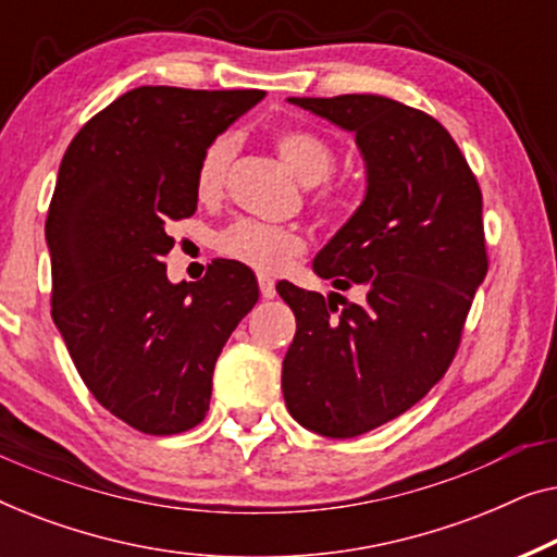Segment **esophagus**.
<instances>
[{"mask_svg": "<svg viewBox=\"0 0 557 557\" xmlns=\"http://www.w3.org/2000/svg\"><path fill=\"white\" fill-rule=\"evenodd\" d=\"M258 288H261V296L263 299H273V296H276V284H273V278L271 276H258Z\"/></svg>", "mask_w": 557, "mask_h": 557, "instance_id": "1", "label": "esophagus"}]
</instances>
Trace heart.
<instances>
[{
	"instance_id": "b5f03b06",
	"label": "heart",
	"mask_w": 557,
	"mask_h": 557,
	"mask_svg": "<svg viewBox=\"0 0 557 557\" xmlns=\"http://www.w3.org/2000/svg\"><path fill=\"white\" fill-rule=\"evenodd\" d=\"M276 149L284 162L304 185H311L309 205L319 215L339 218L349 210V195L345 187L334 185L330 177L334 170V149L322 136L307 128H284L276 134ZM235 154V141L220 134L208 141L195 166V193L200 200H212L225 185L227 166ZM218 253L233 263H243L261 273H281L307 250V238L301 231L288 225H269L258 220H235L218 233Z\"/></svg>"
}]
</instances>
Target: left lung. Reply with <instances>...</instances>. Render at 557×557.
<instances>
[{
	"instance_id": "8db88e82",
	"label": "left lung",
	"mask_w": 557,
	"mask_h": 557,
	"mask_svg": "<svg viewBox=\"0 0 557 557\" xmlns=\"http://www.w3.org/2000/svg\"><path fill=\"white\" fill-rule=\"evenodd\" d=\"M355 132L368 195L317 256L314 271L364 304L281 281L296 317L284 398L296 421L352 438L413 408L459 352L471 301L490 269L482 189L451 134L383 96L288 98Z\"/></svg>"
}]
</instances>
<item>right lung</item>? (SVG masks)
Instances as JSON below:
<instances>
[{
  "label": "right lung",
  "mask_w": 557,
  "mask_h": 557,
  "mask_svg": "<svg viewBox=\"0 0 557 557\" xmlns=\"http://www.w3.org/2000/svg\"><path fill=\"white\" fill-rule=\"evenodd\" d=\"M263 90L141 86L73 136L45 235L52 322L106 410L149 436L195 429L218 355L256 307L243 263L218 258L200 281H166V225L197 210L195 166Z\"/></svg>",
  "instance_id": "right-lung-1"
}]
</instances>
